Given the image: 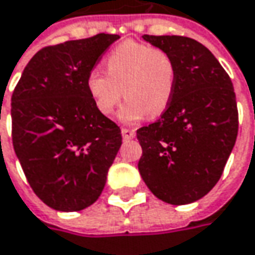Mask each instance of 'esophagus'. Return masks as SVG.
I'll return each instance as SVG.
<instances>
[{"label": "esophagus", "mask_w": 255, "mask_h": 255, "mask_svg": "<svg viewBox=\"0 0 255 255\" xmlns=\"http://www.w3.org/2000/svg\"><path fill=\"white\" fill-rule=\"evenodd\" d=\"M121 134H123V138L124 139H131L135 137V129H132V128L123 127L121 128Z\"/></svg>", "instance_id": "obj_1"}]
</instances>
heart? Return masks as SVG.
Masks as SVG:
<instances>
[{
    "mask_svg": "<svg viewBox=\"0 0 255 255\" xmlns=\"http://www.w3.org/2000/svg\"><path fill=\"white\" fill-rule=\"evenodd\" d=\"M106 72H88L87 88L98 111L111 116L123 95L128 98L120 118L135 123L147 116L162 114L175 90V62L167 51L148 44L126 41L107 55ZM125 94H122V91Z\"/></svg>",
    "mask_w": 255,
    "mask_h": 255,
    "instance_id": "obj_1",
    "label": "heart"
}]
</instances>
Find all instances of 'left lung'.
Segmentation results:
<instances>
[{"label": "left lung", "instance_id": "1", "mask_svg": "<svg viewBox=\"0 0 255 255\" xmlns=\"http://www.w3.org/2000/svg\"><path fill=\"white\" fill-rule=\"evenodd\" d=\"M175 62V90L160 120L137 129L138 170L149 191L183 205L220 180L236 144L238 110L226 70L201 42L180 35H142Z\"/></svg>", "mask_w": 255, "mask_h": 255}]
</instances>
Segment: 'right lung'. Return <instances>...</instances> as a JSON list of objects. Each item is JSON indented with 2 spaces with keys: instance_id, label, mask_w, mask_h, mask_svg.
Wrapping results in <instances>:
<instances>
[{
  "instance_id": "add662e5",
  "label": "right lung",
  "mask_w": 255,
  "mask_h": 255,
  "mask_svg": "<svg viewBox=\"0 0 255 255\" xmlns=\"http://www.w3.org/2000/svg\"><path fill=\"white\" fill-rule=\"evenodd\" d=\"M118 38L103 32L39 50L12 93L14 151L32 191L54 210L94 204L121 147V129L87 88L88 72Z\"/></svg>"
}]
</instances>
